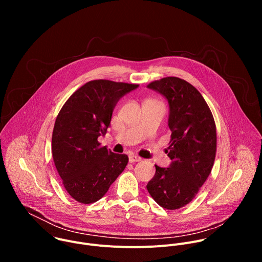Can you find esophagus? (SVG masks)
Returning a JSON list of instances; mask_svg holds the SVG:
<instances>
[{
    "instance_id": "34e87169",
    "label": "esophagus",
    "mask_w": 262,
    "mask_h": 262,
    "mask_svg": "<svg viewBox=\"0 0 262 262\" xmlns=\"http://www.w3.org/2000/svg\"><path fill=\"white\" fill-rule=\"evenodd\" d=\"M128 160H129V163H133V164L142 161V159H141L140 157H137V156H130V157L128 158Z\"/></svg>"
}]
</instances>
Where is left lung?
<instances>
[{
    "label": "left lung",
    "mask_w": 262,
    "mask_h": 262,
    "mask_svg": "<svg viewBox=\"0 0 262 262\" xmlns=\"http://www.w3.org/2000/svg\"><path fill=\"white\" fill-rule=\"evenodd\" d=\"M169 102L171 140L167 149L169 168L156 165L147 183L155 201L168 210L189 204L209 176L216 151V129L211 111L201 93L190 83L167 77L147 85Z\"/></svg>",
    "instance_id": "obj_1"
}]
</instances>
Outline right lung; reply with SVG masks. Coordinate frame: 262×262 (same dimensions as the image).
Segmentation results:
<instances>
[{
    "label": "right lung",
    "instance_id": "1",
    "mask_svg": "<svg viewBox=\"0 0 262 262\" xmlns=\"http://www.w3.org/2000/svg\"><path fill=\"white\" fill-rule=\"evenodd\" d=\"M138 84L94 80L66 100L55 121L52 155L66 192L76 201L91 204L107 192L128 163L100 146L117 101Z\"/></svg>",
    "mask_w": 262,
    "mask_h": 262
}]
</instances>
